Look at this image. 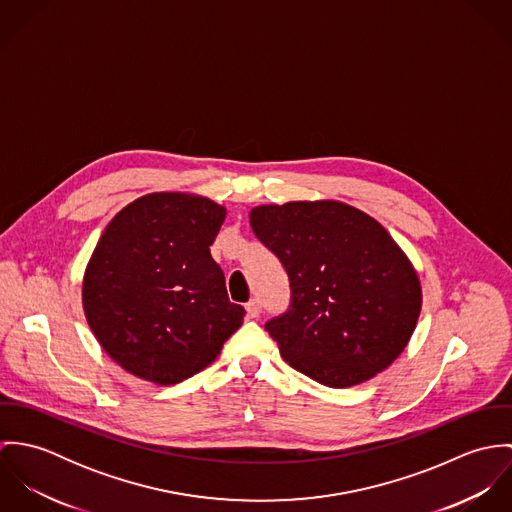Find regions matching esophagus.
<instances>
[{
  "label": "esophagus",
  "mask_w": 512,
  "mask_h": 512,
  "mask_svg": "<svg viewBox=\"0 0 512 512\" xmlns=\"http://www.w3.org/2000/svg\"><path fill=\"white\" fill-rule=\"evenodd\" d=\"M246 313H248L250 319L260 317V313H262V303H260L258 299H250V301L246 303Z\"/></svg>",
  "instance_id": "1"
}]
</instances>
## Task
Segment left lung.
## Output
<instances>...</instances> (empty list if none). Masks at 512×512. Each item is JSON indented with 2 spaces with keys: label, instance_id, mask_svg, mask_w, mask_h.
I'll use <instances>...</instances> for the list:
<instances>
[{
  "label": "left lung",
  "instance_id": "1",
  "mask_svg": "<svg viewBox=\"0 0 512 512\" xmlns=\"http://www.w3.org/2000/svg\"><path fill=\"white\" fill-rule=\"evenodd\" d=\"M250 226L290 278V309L266 323L286 363L319 384L349 388L402 355L422 311V284L378 220L323 199L258 205Z\"/></svg>",
  "mask_w": 512,
  "mask_h": 512
}]
</instances>
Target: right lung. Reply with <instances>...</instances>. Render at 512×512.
I'll return each mask as SVG.
<instances>
[{
    "label": "right lung",
    "instance_id": "add662e5",
    "mask_svg": "<svg viewBox=\"0 0 512 512\" xmlns=\"http://www.w3.org/2000/svg\"><path fill=\"white\" fill-rule=\"evenodd\" d=\"M226 209L195 193H149L104 228L82 278V309L126 372L177 384L211 365L242 325L211 244Z\"/></svg>",
    "mask_w": 512,
    "mask_h": 512
}]
</instances>
